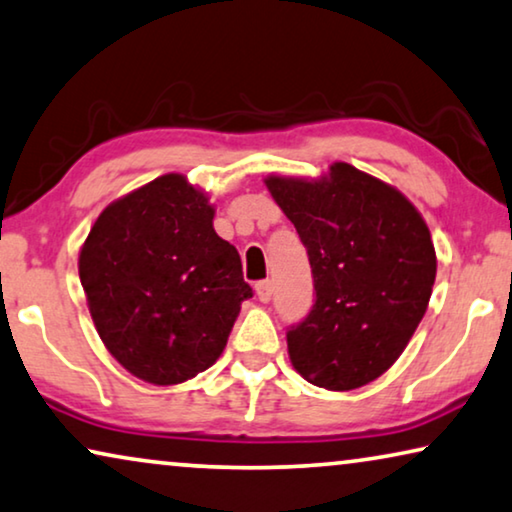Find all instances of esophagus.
Instances as JSON below:
<instances>
[{
    "label": "esophagus",
    "instance_id": "obj_1",
    "mask_svg": "<svg viewBox=\"0 0 512 512\" xmlns=\"http://www.w3.org/2000/svg\"><path fill=\"white\" fill-rule=\"evenodd\" d=\"M255 292H257V299L262 301V303H269L271 301V294H273V285H271V280H262V282H257L255 285Z\"/></svg>",
    "mask_w": 512,
    "mask_h": 512
}]
</instances>
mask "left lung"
<instances>
[{
  "label": "left lung",
  "instance_id": "8db88e82",
  "mask_svg": "<svg viewBox=\"0 0 512 512\" xmlns=\"http://www.w3.org/2000/svg\"><path fill=\"white\" fill-rule=\"evenodd\" d=\"M266 188L308 250L315 305L287 331L289 361L326 391L384 375L418 329L437 255L400 190L347 163L322 179L269 177Z\"/></svg>",
  "mask_w": 512,
  "mask_h": 512
}]
</instances>
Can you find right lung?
Instances as JSON below:
<instances>
[{"label": "right lung", "mask_w": 512, "mask_h": 512, "mask_svg": "<svg viewBox=\"0 0 512 512\" xmlns=\"http://www.w3.org/2000/svg\"><path fill=\"white\" fill-rule=\"evenodd\" d=\"M213 213L186 177L163 174L105 207L80 250L98 335L149 384H181L211 368L253 296Z\"/></svg>", "instance_id": "obj_1"}]
</instances>
